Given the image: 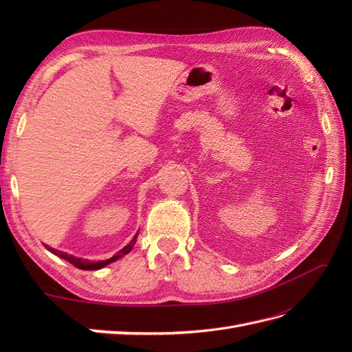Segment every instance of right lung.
I'll return each instance as SVG.
<instances>
[{"mask_svg": "<svg viewBox=\"0 0 352 352\" xmlns=\"http://www.w3.org/2000/svg\"><path fill=\"white\" fill-rule=\"evenodd\" d=\"M136 238H138V233H136V235L133 236V239H132L129 243L126 245L124 248H122V250H120L119 252H117L116 255H113L111 258H109V260H104V261H89V260H83V258L73 257V255H69V254H66V252H61V251H58V250L50 248L48 245H45V247H47V250H48L50 252H52L54 255H57V257H60V258H63V260L69 261L70 264H73V265H74V267H78V269H80V270H98V269L105 267V265H107V264H110V263H113V261H116V260H119L120 257H123V255L129 254V252L132 251V248H133L135 242H136Z\"/></svg>", "mask_w": 352, "mask_h": 352, "instance_id": "obj_1", "label": "right lung"}]
</instances>
